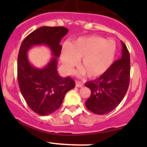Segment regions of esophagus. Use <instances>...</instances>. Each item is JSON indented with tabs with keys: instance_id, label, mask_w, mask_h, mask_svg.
Here are the masks:
<instances>
[{
	"instance_id": "esophagus-1",
	"label": "esophagus",
	"mask_w": 147,
	"mask_h": 147,
	"mask_svg": "<svg viewBox=\"0 0 147 147\" xmlns=\"http://www.w3.org/2000/svg\"><path fill=\"white\" fill-rule=\"evenodd\" d=\"M75 84H76V87H82L83 86H84V84H83L81 82H80V81H76V82H75Z\"/></svg>"
}]
</instances>
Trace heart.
<instances>
[{
  "mask_svg": "<svg viewBox=\"0 0 147 147\" xmlns=\"http://www.w3.org/2000/svg\"><path fill=\"white\" fill-rule=\"evenodd\" d=\"M117 45L112 40L92 35L72 41L65 45L61 52V61L65 69L72 72L81 59L80 73L87 72L89 78H97L105 73L113 63Z\"/></svg>",
  "mask_w": 147,
  "mask_h": 147,
  "instance_id": "heart-1",
  "label": "heart"
}]
</instances>
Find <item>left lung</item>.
Here are the masks:
<instances>
[{"instance_id": "left-lung-1", "label": "left lung", "mask_w": 147, "mask_h": 147, "mask_svg": "<svg viewBox=\"0 0 147 147\" xmlns=\"http://www.w3.org/2000/svg\"><path fill=\"white\" fill-rule=\"evenodd\" d=\"M121 58L116 60L100 78L85 83L91 95L85 102L90 112L105 115L112 112L121 102L129 84L130 57L125 44L121 41Z\"/></svg>"}]
</instances>
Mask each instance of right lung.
Listing matches in <instances>:
<instances>
[{
	"instance_id": "obj_1",
	"label": "right lung",
	"mask_w": 147,
	"mask_h": 147,
	"mask_svg": "<svg viewBox=\"0 0 147 147\" xmlns=\"http://www.w3.org/2000/svg\"><path fill=\"white\" fill-rule=\"evenodd\" d=\"M67 32L65 27H40L23 40L19 50L18 82L20 92L29 107L42 116L57 110L65 94L75 86L72 78H62L57 70V58L62 50L60 42ZM35 45L47 46L53 56L42 68H35L28 60V50Z\"/></svg>"
}]
</instances>
